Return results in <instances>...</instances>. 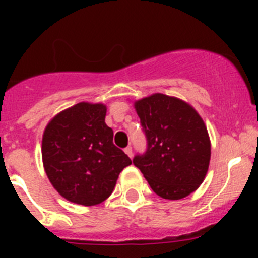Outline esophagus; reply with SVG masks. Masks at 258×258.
<instances>
[{
	"label": "esophagus",
	"mask_w": 258,
	"mask_h": 258,
	"mask_svg": "<svg viewBox=\"0 0 258 258\" xmlns=\"http://www.w3.org/2000/svg\"><path fill=\"white\" fill-rule=\"evenodd\" d=\"M124 151H125V154H126L129 157L133 156V149H132L131 146H127V147L124 150Z\"/></svg>",
	"instance_id": "esophagus-1"
}]
</instances>
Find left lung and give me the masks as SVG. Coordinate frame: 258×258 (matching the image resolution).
Masks as SVG:
<instances>
[{
  "label": "left lung",
  "instance_id": "8db88e82",
  "mask_svg": "<svg viewBox=\"0 0 258 258\" xmlns=\"http://www.w3.org/2000/svg\"><path fill=\"white\" fill-rule=\"evenodd\" d=\"M147 150L133 164L164 199L186 198L203 183L211 160L207 126L192 106L155 93L134 102Z\"/></svg>",
  "mask_w": 258,
  "mask_h": 258
}]
</instances>
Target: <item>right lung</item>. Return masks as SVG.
<instances>
[{
	"label": "right lung",
	"mask_w": 258,
	"mask_h": 258,
	"mask_svg": "<svg viewBox=\"0 0 258 258\" xmlns=\"http://www.w3.org/2000/svg\"><path fill=\"white\" fill-rule=\"evenodd\" d=\"M107 107L81 102L55 115L42 136V163L61 197L80 206H97L112 194L118 174L132 160L113 145L104 122Z\"/></svg>",
	"instance_id": "obj_1"
}]
</instances>
